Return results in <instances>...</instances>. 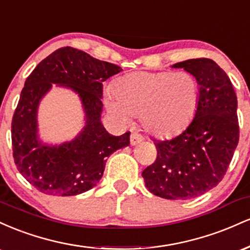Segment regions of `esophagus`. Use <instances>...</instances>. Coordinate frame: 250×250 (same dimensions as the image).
I'll return each instance as SVG.
<instances>
[{
	"instance_id": "obj_1",
	"label": "esophagus",
	"mask_w": 250,
	"mask_h": 250,
	"mask_svg": "<svg viewBox=\"0 0 250 250\" xmlns=\"http://www.w3.org/2000/svg\"><path fill=\"white\" fill-rule=\"evenodd\" d=\"M142 141H143V137L140 134L133 133L130 135V145L131 146L139 145V143H141Z\"/></svg>"
}]
</instances>
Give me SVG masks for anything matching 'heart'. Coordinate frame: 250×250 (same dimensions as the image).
<instances>
[{"mask_svg": "<svg viewBox=\"0 0 250 250\" xmlns=\"http://www.w3.org/2000/svg\"><path fill=\"white\" fill-rule=\"evenodd\" d=\"M199 103V82L186 71H135L115 80L105 96L109 113L122 122L141 115L143 128L159 137L186 130Z\"/></svg>", "mask_w": 250, "mask_h": 250, "instance_id": "b5f03b06", "label": "heart"}]
</instances>
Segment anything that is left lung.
Instances as JSON below:
<instances>
[{
  "label": "left lung",
  "mask_w": 250,
  "mask_h": 250,
  "mask_svg": "<svg viewBox=\"0 0 250 250\" xmlns=\"http://www.w3.org/2000/svg\"><path fill=\"white\" fill-rule=\"evenodd\" d=\"M200 85L193 122L171 140L156 141V161L142 171L150 193L167 200H189L216 187L239 143L237 97L225 70L213 60L175 63Z\"/></svg>",
  "instance_id": "1"
}]
</instances>
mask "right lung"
Returning a JSON list of instances; mask_svg holds the SVG:
<instances>
[{
    "mask_svg": "<svg viewBox=\"0 0 250 250\" xmlns=\"http://www.w3.org/2000/svg\"><path fill=\"white\" fill-rule=\"evenodd\" d=\"M122 69L71 47L60 48L27 77L11 123L14 161L20 173L41 193L73 196L89 190L103 176L114 151L128 147L130 133L110 135L103 127V82ZM53 84L76 93L83 127L69 142L50 144L39 136V103Z\"/></svg>",
    "mask_w": 250,
    "mask_h": 250,
    "instance_id": "obj_1",
    "label": "right lung"
}]
</instances>
